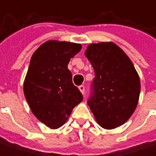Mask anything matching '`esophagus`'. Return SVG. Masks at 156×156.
I'll return each mask as SVG.
<instances>
[{
    "label": "esophagus",
    "mask_w": 156,
    "mask_h": 156,
    "mask_svg": "<svg viewBox=\"0 0 156 156\" xmlns=\"http://www.w3.org/2000/svg\"><path fill=\"white\" fill-rule=\"evenodd\" d=\"M79 90H80V91H81L83 94H84V91H85V87H84V85H80V86H79Z\"/></svg>",
    "instance_id": "34e87169"
}]
</instances>
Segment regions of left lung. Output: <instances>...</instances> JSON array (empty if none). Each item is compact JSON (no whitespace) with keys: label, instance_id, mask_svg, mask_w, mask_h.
Wrapping results in <instances>:
<instances>
[{"label":"left lung","instance_id":"obj_1","mask_svg":"<svg viewBox=\"0 0 156 156\" xmlns=\"http://www.w3.org/2000/svg\"><path fill=\"white\" fill-rule=\"evenodd\" d=\"M85 56L95 73L88 105L100 126H121L138 102L140 80L136 69L124 51L111 42L90 45Z\"/></svg>","mask_w":156,"mask_h":156}]
</instances>
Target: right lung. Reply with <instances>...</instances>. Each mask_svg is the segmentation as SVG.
Wrapping results in <instances>:
<instances>
[{"label":"right lung","mask_w":156,"mask_h":156,"mask_svg":"<svg viewBox=\"0 0 156 156\" xmlns=\"http://www.w3.org/2000/svg\"><path fill=\"white\" fill-rule=\"evenodd\" d=\"M80 44L50 40L33 54L24 82V94L36 118L50 128L66 123L73 108L83 101L67 68Z\"/></svg>","instance_id":"right-lung-1"}]
</instances>
